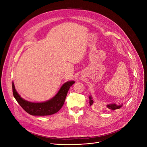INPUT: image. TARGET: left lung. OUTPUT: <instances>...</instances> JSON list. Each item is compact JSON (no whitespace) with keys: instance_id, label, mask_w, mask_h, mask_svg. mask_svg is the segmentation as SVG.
<instances>
[{"instance_id":"8db88e82","label":"left lung","mask_w":147,"mask_h":147,"mask_svg":"<svg viewBox=\"0 0 147 147\" xmlns=\"http://www.w3.org/2000/svg\"><path fill=\"white\" fill-rule=\"evenodd\" d=\"M89 99H90V106L92 105L93 102H94V101H93L92 100V97L91 96H90V97H89ZM123 104H120V105H117L116 104H108L107 105V109L109 110H115L116 109H119V108H121L122 107Z\"/></svg>"}]
</instances>
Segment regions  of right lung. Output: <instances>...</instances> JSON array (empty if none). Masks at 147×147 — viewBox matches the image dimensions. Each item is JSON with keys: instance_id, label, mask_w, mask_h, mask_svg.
Returning <instances> with one entry per match:
<instances>
[{"instance_id": "1", "label": "right lung", "mask_w": 147, "mask_h": 147, "mask_svg": "<svg viewBox=\"0 0 147 147\" xmlns=\"http://www.w3.org/2000/svg\"><path fill=\"white\" fill-rule=\"evenodd\" d=\"M75 83L74 81L65 82L52 99L42 102H32L24 99L17 92L13 82H12L13 94L18 103L29 114L34 116H47L57 113L62 108L70 87Z\"/></svg>"}]
</instances>
